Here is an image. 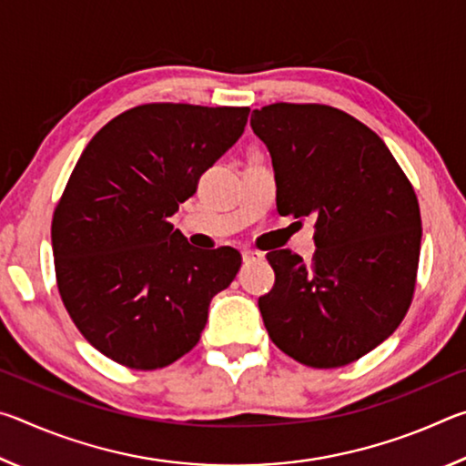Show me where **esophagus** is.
<instances>
[{
    "label": "esophagus",
    "instance_id": "obj_1",
    "mask_svg": "<svg viewBox=\"0 0 466 466\" xmlns=\"http://www.w3.org/2000/svg\"><path fill=\"white\" fill-rule=\"evenodd\" d=\"M263 252L258 250H250V248H244L242 250V261L244 263H252V261H263Z\"/></svg>",
    "mask_w": 466,
    "mask_h": 466
}]
</instances>
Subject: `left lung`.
I'll list each match as a JSON object with an SVG mask.
<instances>
[{
  "instance_id": "obj_1",
  "label": "left lung",
  "mask_w": 466,
  "mask_h": 466,
  "mask_svg": "<svg viewBox=\"0 0 466 466\" xmlns=\"http://www.w3.org/2000/svg\"><path fill=\"white\" fill-rule=\"evenodd\" d=\"M250 127L271 154L279 214L317 219L312 265L288 248L267 255V333L304 366L351 364L411 304L421 247L413 187L384 141L339 108L278 102L252 110Z\"/></svg>"
}]
</instances>
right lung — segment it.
<instances>
[{
  "label": "right lung",
  "instance_id": "right-lung-1",
  "mask_svg": "<svg viewBox=\"0 0 466 466\" xmlns=\"http://www.w3.org/2000/svg\"><path fill=\"white\" fill-rule=\"evenodd\" d=\"M247 106L156 102L108 121L55 209L57 288L92 347L133 370L164 368L199 341L238 250L199 252L170 218L242 136Z\"/></svg>",
  "mask_w": 466,
  "mask_h": 466
}]
</instances>
